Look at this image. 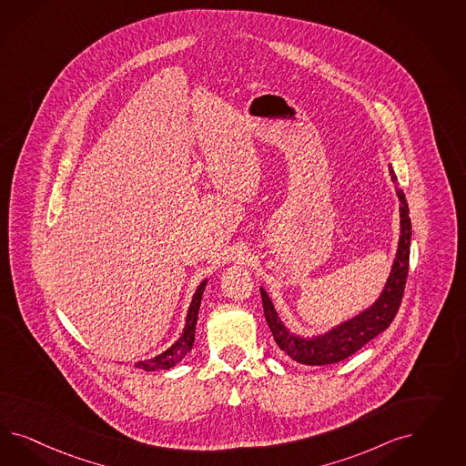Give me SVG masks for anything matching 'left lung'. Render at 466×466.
Wrapping results in <instances>:
<instances>
[{
    "label": "left lung",
    "instance_id": "left-lung-1",
    "mask_svg": "<svg viewBox=\"0 0 466 466\" xmlns=\"http://www.w3.org/2000/svg\"><path fill=\"white\" fill-rule=\"evenodd\" d=\"M390 174L396 183L393 169H390ZM396 195L401 203L400 205L401 234L398 242L395 263L381 296L369 309L360 312L350 321H345L337 328H333L325 335H318L312 339H300L283 326L277 310L273 308L271 299L265 292V289H261L263 310H265V318L271 329V335L283 352L292 357L299 364L328 366V364L339 362L357 350H360L367 341L376 339L395 319L396 312L400 309V304L403 299L407 275H409L410 240H411L409 203L401 189H396Z\"/></svg>",
    "mask_w": 466,
    "mask_h": 466
}]
</instances>
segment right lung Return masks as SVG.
<instances>
[{
    "label": "right lung",
    "mask_w": 466,
    "mask_h": 466,
    "mask_svg": "<svg viewBox=\"0 0 466 466\" xmlns=\"http://www.w3.org/2000/svg\"><path fill=\"white\" fill-rule=\"evenodd\" d=\"M205 285H207V280H203V282L198 285L197 292H195L193 300H191V306H189V309H187L186 326H184L181 339H177L166 352L157 355L154 359L137 362L135 367L143 369V370H158V369H170V367H174L177 362L183 360L184 357H186V353L193 349V343H195V328H197L198 310H199V304H201V296H203Z\"/></svg>",
    "instance_id": "obj_1"
}]
</instances>
